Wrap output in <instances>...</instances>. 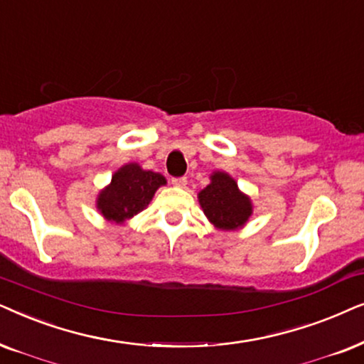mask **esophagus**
I'll return each mask as SVG.
<instances>
[{
	"label": "esophagus",
	"mask_w": 364,
	"mask_h": 364,
	"mask_svg": "<svg viewBox=\"0 0 364 364\" xmlns=\"http://www.w3.org/2000/svg\"><path fill=\"white\" fill-rule=\"evenodd\" d=\"M188 183L186 176H179V178H171V185L173 186H178V188H185Z\"/></svg>",
	"instance_id": "1"
}]
</instances>
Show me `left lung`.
<instances>
[{
	"instance_id": "8db88e82",
	"label": "left lung",
	"mask_w": 364,
	"mask_h": 364,
	"mask_svg": "<svg viewBox=\"0 0 364 364\" xmlns=\"http://www.w3.org/2000/svg\"><path fill=\"white\" fill-rule=\"evenodd\" d=\"M198 198L205 215L221 230H236L243 226L251 215L250 198L241 195L235 179L226 173L213 174L211 183Z\"/></svg>"
}]
</instances>
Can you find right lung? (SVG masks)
Here are the masks:
<instances>
[{"instance_id":"obj_1","label":"right lung","mask_w":364,"mask_h":364,"mask_svg":"<svg viewBox=\"0 0 364 364\" xmlns=\"http://www.w3.org/2000/svg\"><path fill=\"white\" fill-rule=\"evenodd\" d=\"M164 183L166 179L159 173L144 171L134 163L126 164L114 173L111 185L101 191L98 198L100 211L114 223L133 218L149 205L154 191Z\"/></svg>"}]
</instances>
